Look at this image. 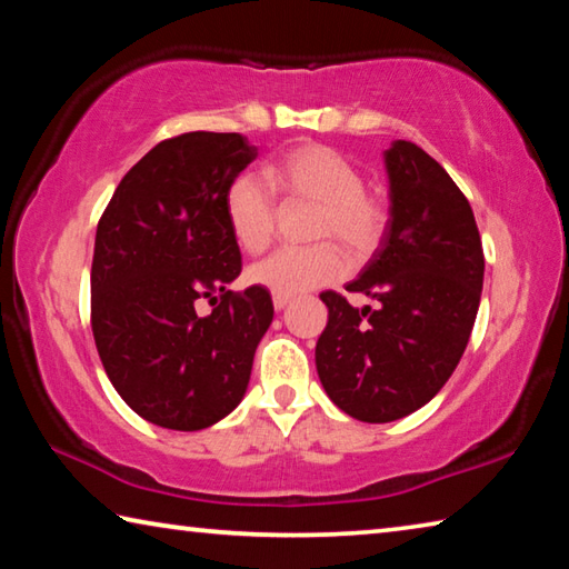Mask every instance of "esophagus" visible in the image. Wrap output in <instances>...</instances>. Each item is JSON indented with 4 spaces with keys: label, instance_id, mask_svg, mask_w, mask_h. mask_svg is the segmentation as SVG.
<instances>
[{
    "label": "esophagus",
    "instance_id": "obj_1",
    "mask_svg": "<svg viewBox=\"0 0 569 569\" xmlns=\"http://www.w3.org/2000/svg\"><path fill=\"white\" fill-rule=\"evenodd\" d=\"M291 301V296H283V293H273V308L276 311H283V308Z\"/></svg>",
    "mask_w": 569,
    "mask_h": 569
}]
</instances>
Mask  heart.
Masks as SVG:
<instances>
[{
    "label": "heart",
    "mask_w": 569,
    "mask_h": 569,
    "mask_svg": "<svg viewBox=\"0 0 569 569\" xmlns=\"http://www.w3.org/2000/svg\"><path fill=\"white\" fill-rule=\"evenodd\" d=\"M263 180L283 203L313 206L308 238L319 240L306 248H283L250 266L248 281L268 291L293 296L333 283L346 273V256L336 242L363 258L387 233V203L377 190L363 186L359 166L336 148L303 142L286 150L263 168ZM223 206L230 233L246 253H263L273 243L278 213L261 180L253 176L230 180Z\"/></svg>",
    "instance_id": "1"
}]
</instances>
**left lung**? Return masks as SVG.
I'll list each match as a JSON object with an SVG mask.
<instances>
[{
    "instance_id": "8db88e82",
    "label": "left lung",
    "mask_w": 569,
    "mask_h": 569,
    "mask_svg": "<svg viewBox=\"0 0 569 569\" xmlns=\"http://www.w3.org/2000/svg\"><path fill=\"white\" fill-rule=\"evenodd\" d=\"M389 226L346 291L379 301L353 308L323 291L329 323L316 369L329 399L369 423L421 409L449 381L475 326L485 250L469 200L439 162L409 140L383 152Z\"/></svg>"
}]
</instances>
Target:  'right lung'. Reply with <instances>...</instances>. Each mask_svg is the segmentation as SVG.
<instances>
[{"mask_svg": "<svg viewBox=\"0 0 569 569\" xmlns=\"http://www.w3.org/2000/svg\"><path fill=\"white\" fill-rule=\"evenodd\" d=\"M258 158L238 132H186L134 162L98 223L92 336L104 373L142 419L198 431L233 411L273 321L263 286L228 291L240 248L226 190ZM206 297L214 306L200 317Z\"/></svg>", "mask_w": 569, "mask_h": 569, "instance_id": "obj_1", "label": "right lung"}]
</instances>
